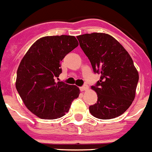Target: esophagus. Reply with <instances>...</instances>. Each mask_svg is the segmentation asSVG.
Wrapping results in <instances>:
<instances>
[{"mask_svg": "<svg viewBox=\"0 0 152 152\" xmlns=\"http://www.w3.org/2000/svg\"><path fill=\"white\" fill-rule=\"evenodd\" d=\"M88 88V86L87 85H84L83 86L80 87V91H84L87 90Z\"/></svg>", "mask_w": 152, "mask_h": 152, "instance_id": "obj_1", "label": "esophagus"}]
</instances>
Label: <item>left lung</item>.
Wrapping results in <instances>:
<instances>
[{
    "label": "left lung",
    "instance_id": "obj_1",
    "mask_svg": "<svg viewBox=\"0 0 152 152\" xmlns=\"http://www.w3.org/2000/svg\"><path fill=\"white\" fill-rule=\"evenodd\" d=\"M76 37L94 73L100 74V80L91 86L97 94V101L89 106L91 114L100 119L121 115L134 101L139 81L131 57L106 34H86Z\"/></svg>",
    "mask_w": 152,
    "mask_h": 152
}]
</instances>
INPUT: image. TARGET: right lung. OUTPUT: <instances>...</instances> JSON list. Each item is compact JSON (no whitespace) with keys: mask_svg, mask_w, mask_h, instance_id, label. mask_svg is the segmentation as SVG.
Wrapping results in <instances>:
<instances>
[{"mask_svg":"<svg viewBox=\"0 0 152 152\" xmlns=\"http://www.w3.org/2000/svg\"><path fill=\"white\" fill-rule=\"evenodd\" d=\"M78 45L73 36L44 37L31 46L21 61L15 87L27 108L37 117H62L79 97L76 86L56 83L62 73L61 61Z\"/></svg>","mask_w":152,"mask_h":152,"instance_id":"obj_1","label":"right lung"}]
</instances>
